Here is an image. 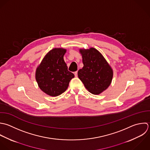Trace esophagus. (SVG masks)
<instances>
[{"mask_svg": "<svg viewBox=\"0 0 150 150\" xmlns=\"http://www.w3.org/2000/svg\"><path fill=\"white\" fill-rule=\"evenodd\" d=\"M74 75H75V77H77L78 76V71H76L74 72Z\"/></svg>", "mask_w": 150, "mask_h": 150, "instance_id": "1", "label": "esophagus"}]
</instances>
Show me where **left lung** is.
<instances>
[{"instance_id":"1","label":"left lung","mask_w":150,"mask_h":150,"mask_svg":"<svg viewBox=\"0 0 150 150\" xmlns=\"http://www.w3.org/2000/svg\"><path fill=\"white\" fill-rule=\"evenodd\" d=\"M83 67L78 72V76L88 91L99 95L110 85L113 72L102 54L94 48L80 49Z\"/></svg>"}]
</instances>
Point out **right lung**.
<instances>
[{"mask_svg": "<svg viewBox=\"0 0 150 150\" xmlns=\"http://www.w3.org/2000/svg\"><path fill=\"white\" fill-rule=\"evenodd\" d=\"M67 50L53 48L44 57L35 72V79L39 88L46 94L57 96L64 93L70 81L75 76L68 70L64 60Z\"/></svg>", "mask_w": 150, "mask_h": 150, "instance_id": "add662e5", "label": "right lung"}]
</instances>
